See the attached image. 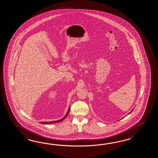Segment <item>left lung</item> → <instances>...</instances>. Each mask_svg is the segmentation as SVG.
Instances as JSON below:
<instances>
[{
    "label": "left lung",
    "instance_id": "1",
    "mask_svg": "<svg viewBox=\"0 0 158 158\" xmlns=\"http://www.w3.org/2000/svg\"><path fill=\"white\" fill-rule=\"evenodd\" d=\"M132 111H131V112H132ZM129 114H130V113H129Z\"/></svg>",
    "mask_w": 158,
    "mask_h": 158
}]
</instances>
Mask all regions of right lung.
Instances as JSON below:
<instances>
[{"instance_id":"obj_1","label":"right lung","mask_w":158,"mask_h":158,"mask_svg":"<svg viewBox=\"0 0 158 158\" xmlns=\"http://www.w3.org/2000/svg\"><path fill=\"white\" fill-rule=\"evenodd\" d=\"M69 110H68L67 114L66 115L64 116V118H63L62 119L59 120H57V121H50V122H49V123H46V122H41L40 123H42V124H47V123H56V122H60V121H62L63 120H64V118H66V117L67 116L68 114H69Z\"/></svg>"}]
</instances>
